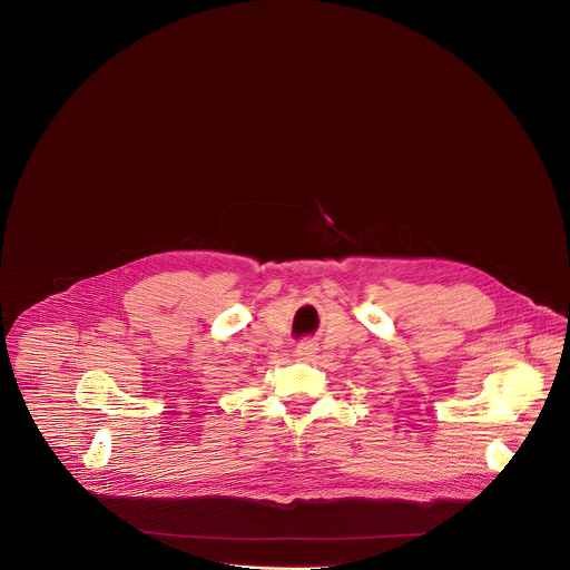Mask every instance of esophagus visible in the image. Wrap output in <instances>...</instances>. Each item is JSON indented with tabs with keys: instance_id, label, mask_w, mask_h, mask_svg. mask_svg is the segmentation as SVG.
Listing matches in <instances>:
<instances>
[{
	"instance_id": "esophagus-1",
	"label": "esophagus",
	"mask_w": 570,
	"mask_h": 570,
	"mask_svg": "<svg viewBox=\"0 0 570 570\" xmlns=\"http://www.w3.org/2000/svg\"><path fill=\"white\" fill-rule=\"evenodd\" d=\"M315 351H317V346H315L313 342H302V344L297 346V355H299L302 360H311V357L315 355Z\"/></svg>"
}]
</instances>
